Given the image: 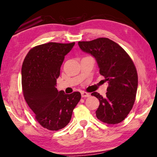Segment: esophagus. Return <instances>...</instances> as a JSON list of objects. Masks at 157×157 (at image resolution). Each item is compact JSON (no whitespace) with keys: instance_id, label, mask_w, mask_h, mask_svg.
<instances>
[{"instance_id":"1","label":"esophagus","mask_w":157,"mask_h":157,"mask_svg":"<svg viewBox=\"0 0 157 157\" xmlns=\"http://www.w3.org/2000/svg\"><path fill=\"white\" fill-rule=\"evenodd\" d=\"M81 95H82V97H83V98H86V97L90 96V94L85 91H81Z\"/></svg>"}]
</instances>
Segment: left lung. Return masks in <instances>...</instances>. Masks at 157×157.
Wrapping results in <instances>:
<instances>
[{
    "instance_id": "8db88e82",
    "label": "left lung",
    "mask_w": 157,
    "mask_h": 157,
    "mask_svg": "<svg viewBox=\"0 0 157 157\" xmlns=\"http://www.w3.org/2000/svg\"><path fill=\"white\" fill-rule=\"evenodd\" d=\"M78 45L95 58L100 74L108 83L105 97L97 92L91 94L100 102L97 118L108 124L121 122L133 108L138 89V74L133 61L122 47L109 38L78 42Z\"/></svg>"
}]
</instances>
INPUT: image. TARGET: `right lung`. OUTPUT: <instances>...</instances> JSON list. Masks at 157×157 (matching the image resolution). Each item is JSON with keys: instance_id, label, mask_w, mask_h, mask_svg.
I'll return each mask as SVG.
<instances>
[{"instance_id": "1", "label": "right lung", "mask_w": 157, "mask_h": 157, "mask_svg": "<svg viewBox=\"0 0 157 157\" xmlns=\"http://www.w3.org/2000/svg\"><path fill=\"white\" fill-rule=\"evenodd\" d=\"M75 43H48L34 47L22 64L24 97L37 121L50 131L65 127L81 98L78 91L66 94L56 88V79L65 56Z\"/></svg>"}]
</instances>
